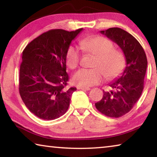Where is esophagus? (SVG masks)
I'll return each instance as SVG.
<instances>
[{"label":"esophagus","mask_w":157,"mask_h":157,"mask_svg":"<svg viewBox=\"0 0 157 157\" xmlns=\"http://www.w3.org/2000/svg\"><path fill=\"white\" fill-rule=\"evenodd\" d=\"M78 89L83 90V91H89L90 90L89 87H82V86H78Z\"/></svg>","instance_id":"esophagus-1"}]
</instances>
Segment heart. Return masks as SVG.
<instances>
[{
    "label": "heart",
    "mask_w": 157,
    "mask_h": 157,
    "mask_svg": "<svg viewBox=\"0 0 157 157\" xmlns=\"http://www.w3.org/2000/svg\"><path fill=\"white\" fill-rule=\"evenodd\" d=\"M81 49L87 55L95 56L93 69H80L73 75V82L79 86L89 87L100 84L105 77L107 79L117 78L123 72L126 64L125 55L114 48L113 42L105 36L94 35L85 37L79 41ZM78 50L70 46L66 53V63L75 69L80 63Z\"/></svg>",
    "instance_id": "b5f03b06"
}]
</instances>
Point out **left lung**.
Instances as JSON below:
<instances>
[{"label":"left lung","instance_id":"8db88e82","mask_svg":"<svg viewBox=\"0 0 157 157\" xmlns=\"http://www.w3.org/2000/svg\"><path fill=\"white\" fill-rule=\"evenodd\" d=\"M120 46L126 58V67L121 77L109 84L112 90L103 91L102 100L95 104L97 109L111 118L128 113L141 95L147 60L141 45L125 30L111 28L100 31Z\"/></svg>","mask_w":157,"mask_h":157}]
</instances>
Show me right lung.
Returning <instances> with one entry per match:
<instances>
[{"mask_svg":"<svg viewBox=\"0 0 157 157\" xmlns=\"http://www.w3.org/2000/svg\"><path fill=\"white\" fill-rule=\"evenodd\" d=\"M83 30H50L36 37L22 52L19 94L26 107L43 120H55L68 110L75 87L67 88L66 53Z\"/></svg>","mask_w":157,"mask_h":157,"instance_id":"right-lung-1","label":"right lung"}]
</instances>
